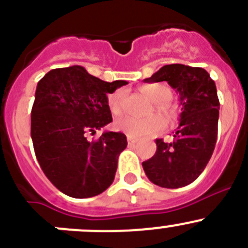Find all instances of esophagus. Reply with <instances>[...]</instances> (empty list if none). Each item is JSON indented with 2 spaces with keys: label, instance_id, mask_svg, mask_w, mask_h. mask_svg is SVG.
Returning a JSON list of instances; mask_svg holds the SVG:
<instances>
[{
  "label": "esophagus",
  "instance_id": "1",
  "mask_svg": "<svg viewBox=\"0 0 248 248\" xmlns=\"http://www.w3.org/2000/svg\"><path fill=\"white\" fill-rule=\"evenodd\" d=\"M138 142V139H134V138H130V136H128V143L129 145H135V143Z\"/></svg>",
  "mask_w": 248,
  "mask_h": 248
}]
</instances>
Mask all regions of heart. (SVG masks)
<instances>
[{"label":"heart","mask_w":248,"mask_h":248,"mask_svg":"<svg viewBox=\"0 0 248 248\" xmlns=\"http://www.w3.org/2000/svg\"><path fill=\"white\" fill-rule=\"evenodd\" d=\"M142 93H145L152 102H155V109L167 119H170L174 115V110L168 105L171 100V90L167 85L151 84L141 87ZM123 101L124 93L123 90H115L108 95L107 106L113 115H120L123 113ZM164 124L155 115L136 119L131 117H122L114 122V128L117 130L125 133L130 138H141V136H152L158 134L163 129Z\"/></svg>","instance_id":"obj_1"}]
</instances>
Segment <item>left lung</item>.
<instances>
[{
	"instance_id": "1",
	"label": "left lung",
	"mask_w": 248,
	"mask_h": 248,
	"mask_svg": "<svg viewBox=\"0 0 248 248\" xmlns=\"http://www.w3.org/2000/svg\"><path fill=\"white\" fill-rule=\"evenodd\" d=\"M143 81L168 82L179 95L181 107L174 140L157 139V151L142 162L143 170L161 187H183L199 178L216 147L219 119L216 82L203 68L184 64L164 65Z\"/></svg>"
}]
</instances>
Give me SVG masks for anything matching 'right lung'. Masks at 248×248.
Returning <instances> with one entry per match:
<instances>
[{
    "label": "right lung",
    "instance_id": "obj_1",
    "mask_svg": "<svg viewBox=\"0 0 248 248\" xmlns=\"http://www.w3.org/2000/svg\"><path fill=\"white\" fill-rule=\"evenodd\" d=\"M126 84L103 81L80 65L52 69L37 82L31 109L35 155L45 175L68 196H97L114 180L126 136L105 131L89 141L86 135L112 122L107 96Z\"/></svg>",
    "mask_w": 248,
    "mask_h": 248
}]
</instances>
